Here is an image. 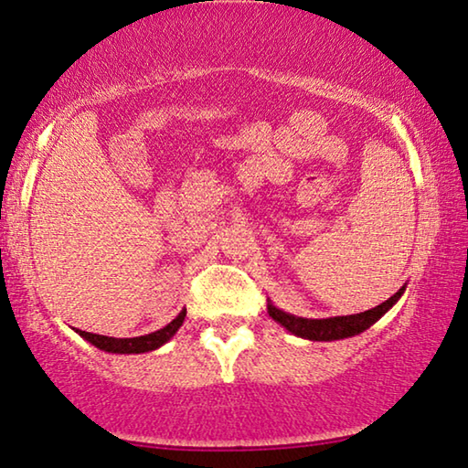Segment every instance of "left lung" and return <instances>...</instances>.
<instances>
[{"instance_id":"obj_1","label":"left lung","mask_w":468,"mask_h":468,"mask_svg":"<svg viewBox=\"0 0 468 468\" xmlns=\"http://www.w3.org/2000/svg\"><path fill=\"white\" fill-rule=\"evenodd\" d=\"M406 291V286L377 307L368 309V312L354 314V315H336V318H326V320H307V318H297V315H291L282 312V309L274 307L268 303V312L271 318L280 322L286 330H291L292 335L301 336V339L309 341H336V339H347V336H354L364 333L366 328H370L380 315L389 312L395 305V301L401 297V292Z\"/></svg>"}]
</instances>
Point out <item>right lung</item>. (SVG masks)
<instances>
[{
    "label": "right lung",
    "mask_w": 468,
    "mask_h": 468,
    "mask_svg": "<svg viewBox=\"0 0 468 468\" xmlns=\"http://www.w3.org/2000/svg\"><path fill=\"white\" fill-rule=\"evenodd\" d=\"M184 318H186V309L165 328L144 336H133V339H114V336L91 335V333H85V330H77V333L81 335L85 341L96 345L98 349L111 351V354H144V351H153L156 347H161L163 343H167L171 336L177 333V328L184 324Z\"/></svg>",
    "instance_id": "add662e5"
}]
</instances>
